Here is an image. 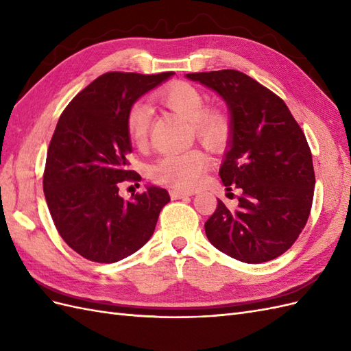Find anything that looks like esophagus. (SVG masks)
I'll return each instance as SVG.
<instances>
[{
    "mask_svg": "<svg viewBox=\"0 0 351 351\" xmlns=\"http://www.w3.org/2000/svg\"><path fill=\"white\" fill-rule=\"evenodd\" d=\"M192 195H193L192 192H183V190H177V189L169 190V196H171V199H173V200H177V199H183V197L192 196Z\"/></svg>",
    "mask_w": 351,
    "mask_h": 351,
    "instance_id": "1",
    "label": "esophagus"
}]
</instances>
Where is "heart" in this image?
Listing matches in <instances>:
<instances>
[{"label":"heart","mask_w":351,"mask_h":351,"mask_svg":"<svg viewBox=\"0 0 351 351\" xmlns=\"http://www.w3.org/2000/svg\"><path fill=\"white\" fill-rule=\"evenodd\" d=\"M167 107L192 124L197 141L209 149H222L231 136L230 117L218 110H206V98L200 89L186 82H177L158 93ZM152 121V110L143 101L130 105L125 114V130L133 146H146ZM208 165L206 156L197 149L167 154L151 167V177L159 184L176 189L195 187Z\"/></svg>","instance_id":"obj_1"}]
</instances>
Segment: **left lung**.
Masks as SVG:
<instances>
[{
  "mask_svg": "<svg viewBox=\"0 0 351 351\" xmlns=\"http://www.w3.org/2000/svg\"><path fill=\"white\" fill-rule=\"evenodd\" d=\"M224 99L231 136L219 168L222 183L240 189L239 206L218 199L205 222L208 240L246 263L268 262L289 250L311 214L315 171L311 147L285 102L237 70L189 73Z\"/></svg>",
  "mask_w": 351,
  "mask_h": 351,
  "instance_id": "1",
  "label": "left lung"
}]
</instances>
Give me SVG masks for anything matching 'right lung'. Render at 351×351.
Wrapping results in <instances>:
<instances>
[{
	"instance_id": "1",
	"label": "right lung",
	"mask_w": 351,
	"mask_h": 351,
	"mask_svg": "<svg viewBox=\"0 0 351 351\" xmlns=\"http://www.w3.org/2000/svg\"><path fill=\"white\" fill-rule=\"evenodd\" d=\"M173 74L105 73L60 117L47 154L44 193L60 236L84 259L114 263L130 256L152 237L169 202L161 187L147 186L130 200L119 195V187L124 180L141 182L127 168L132 142L125 114Z\"/></svg>"
}]
</instances>
